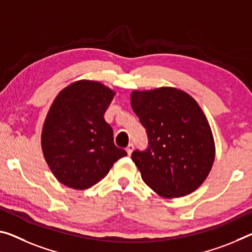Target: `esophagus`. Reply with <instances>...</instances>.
Returning a JSON list of instances; mask_svg holds the SVG:
<instances>
[{
    "label": "esophagus",
    "instance_id": "obj_1",
    "mask_svg": "<svg viewBox=\"0 0 252 252\" xmlns=\"http://www.w3.org/2000/svg\"><path fill=\"white\" fill-rule=\"evenodd\" d=\"M126 153H127V155H131L132 154V151H133V145L132 143H129V146L126 147Z\"/></svg>",
    "mask_w": 252,
    "mask_h": 252
}]
</instances>
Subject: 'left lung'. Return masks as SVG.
<instances>
[{
  "label": "left lung",
  "instance_id": "8db88e82",
  "mask_svg": "<svg viewBox=\"0 0 252 252\" xmlns=\"http://www.w3.org/2000/svg\"><path fill=\"white\" fill-rule=\"evenodd\" d=\"M131 106L148 135L146 150L132 158L151 189L167 198L197 189L215 158L211 126L197 102L175 87L133 91Z\"/></svg>",
  "mask_w": 252,
  "mask_h": 252
}]
</instances>
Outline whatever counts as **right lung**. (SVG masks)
<instances>
[{"mask_svg":"<svg viewBox=\"0 0 252 252\" xmlns=\"http://www.w3.org/2000/svg\"><path fill=\"white\" fill-rule=\"evenodd\" d=\"M114 92L95 81H78L57 95L41 133V148L54 176L74 189H86L126 156L113 141L104 113Z\"/></svg>","mask_w":252,"mask_h":252,"instance_id":"right-lung-1","label":"right lung"}]
</instances>
